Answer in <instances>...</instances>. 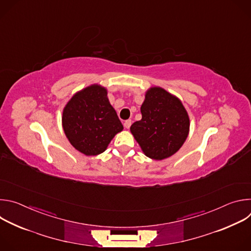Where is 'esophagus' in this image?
<instances>
[{"instance_id": "1", "label": "esophagus", "mask_w": 251, "mask_h": 251, "mask_svg": "<svg viewBox=\"0 0 251 251\" xmlns=\"http://www.w3.org/2000/svg\"><path fill=\"white\" fill-rule=\"evenodd\" d=\"M131 124H132V121H131V120H126V121L124 122V126H125V128H127V129L130 128Z\"/></svg>"}]
</instances>
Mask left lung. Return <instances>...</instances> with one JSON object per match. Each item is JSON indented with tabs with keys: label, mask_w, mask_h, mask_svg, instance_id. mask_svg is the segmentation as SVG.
Listing matches in <instances>:
<instances>
[{
	"label": "left lung",
	"mask_w": 251,
	"mask_h": 251,
	"mask_svg": "<svg viewBox=\"0 0 251 251\" xmlns=\"http://www.w3.org/2000/svg\"><path fill=\"white\" fill-rule=\"evenodd\" d=\"M142 119L130 130L144 154L154 160L174 155L186 141L189 115L182 102L161 87L149 89L141 106Z\"/></svg>",
	"instance_id": "8db88e82"
}]
</instances>
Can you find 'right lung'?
<instances>
[{
    "label": "right lung",
    "instance_id": "right-lung-1",
    "mask_svg": "<svg viewBox=\"0 0 251 251\" xmlns=\"http://www.w3.org/2000/svg\"><path fill=\"white\" fill-rule=\"evenodd\" d=\"M62 126L70 144L86 156L103 153L123 130L105 88L94 84L77 92L63 109Z\"/></svg>",
    "mask_w": 251,
    "mask_h": 251
}]
</instances>
